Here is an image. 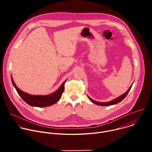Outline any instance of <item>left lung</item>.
<instances>
[{"label": "left lung", "instance_id": "8db88e82", "mask_svg": "<svg viewBox=\"0 0 152 152\" xmlns=\"http://www.w3.org/2000/svg\"><path fill=\"white\" fill-rule=\"evenodd\" d=\"M132 85H131V86H130V88H129V90H128L124 94H122L121 96H120V97H118L115 99L114 100H111V101H110V102H106V103L99 102H97V101H95V100L91 99L90 97H88V98H89V99H90L93 103H95V104H97V105H99V106H110V105L115 104H117V103L120 102L121 101H122V100L126 97V96L127 95V94H128V93L129 92V91L131 90V88H132Z\"/></svg>", "mask_w": 152, "mask_h": 152}]
</instances>
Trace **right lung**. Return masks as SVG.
<instances>
[{
    "instance_id": "1",
    "label": "right lung",
    "mask_w": 152,
    "mask_h": 152,
    "mask_svg": "<svg viewBox=\"0 0 152 152\" xmlns=\"http://www.w3.org/2000/svg\"><path fill=\"white\" fill-rule=\"evenodd\" d=\"M12 83L13 86L15 87L17 92L19 96L21 97L26 103L32 106L36 107H46L51 106L55 103H56L61 97L62 94L64 90V84L66 80H65L60 87L53 93L46 96H34L27 94L19 88H18L16 85L15 84L12 77H11Z\"/></svg>"
}]
</instances>
